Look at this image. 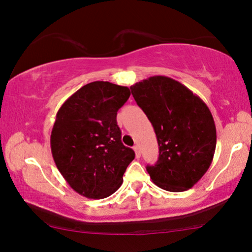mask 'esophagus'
<instances>
[{
  "mask_svg": "<svg viewBox=\"0 0 252 252\" xmlns=\"http://www.w3.org/2000/svg\"><path fill=\"white\" fill-rule=\"evenodd\" d=\"M133 150H134V152H135L136 158H141V150H140V148H139V145H135L134 148H133Z\"/></svg>",
  "mask_w": 252,
  "mask_h": 252,
  "instance_id": "1",
  "label": "esophagus"
}]
</instances>
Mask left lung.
I'll return each instance as SVG.
<instances>
[{"mask_svg":"<svg viewBox=\"0 0 252 252\" xmlns=\"http://www.w3.org/2000/svg\"><path fill=\"white\" fill-rule=\"evenodd\" d=\"M138 106L152 123L159 155L146 171L168 191L191 189L213 162L216 126L197 94L170 77L153 76L130 87Z\"/></svg>","mask_w":252,"mask_h":252,"instance_id":"1","label":"left lung"}]
</instances>
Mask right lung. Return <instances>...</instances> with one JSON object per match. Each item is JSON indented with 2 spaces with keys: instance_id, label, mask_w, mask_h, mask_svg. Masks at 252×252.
Returning a JSON list of instances; mask_svg holds the SVG:
<instances>
[{
  "instance_id": "obj_1",
  "label": "right lung",
  "mask_w": 252,
  "mask_h": 252,
  "mask_svg": "<svg viewBox=\"0 0 252 252\" xmlns=\"http://www.w3.org/2000/svg\"><path fill=\"white\" fill-rule=\"evenodd\" d=\"M127 87L94 81L71 94L56 114L52 134L55 164L72 189L87 198L112 195L133 161L121 142L117 112L130 97Z\"/></svg>"
}]
</instances>
